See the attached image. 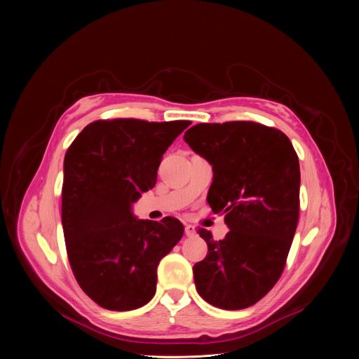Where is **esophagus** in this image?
I'll list each match as a JSON object with an SVG mask.
<instances>
[{
  "label": "esophagus",
  "mask_w": 359,
  "mask_h": 359,
  "mask_svg": "<svg viewBox=\"0 0 359 359\" xmlns=\"http://www.w3.org/2000/svg\"><path fill=\"white\" fill-rule=\"evenodd\" d=\"M184 234H186L187 237H192V236H195V234H196V227H195V225H192V224H187L186 227H184Z\"/></svg>",
  "instance_id": "obj_1"
}]
</instances>
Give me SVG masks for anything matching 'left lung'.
<instances>
[{
	"mask_svg": "<svg viewBox=\"0 0 359 359\" xmlns=\"http://www.w3.org/2000/svg\"><path fill=\"white\" fill-rule=\"evenodd\" d=\"M212 165L214 214L230 231L199 236L208 255L194 266L198 294L222 310L256 304L276 284L297 230L299 163L288 137L255 122L198 123L183 137Z\"/></svg>",
	"mask_w": 359,
	"mask_h": 359,
	"instance_id": "left-lung-1",
	"label": "left lung"
}]
</instances>
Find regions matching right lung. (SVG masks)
Masks as SVG:
<instances>
[{
  "label": "right lung",
  "instance_id": "1",
  "mask_svg": "<svg viewBox=\"0 0 359 359\" xmlns=\"http://www.w3.org/2000/svg\"><path fill=\"white\" fill-rule=\"evenodd\" d=\"M187 121H97L64 158L62 229L75 279L103 309L129 311L156 294L157 266L183 236V224L138 219L132 211L153 189L161 157Z\"/></svg>",
  "mask_w": 359,
  "mask_h": 359
}]
</instances>
